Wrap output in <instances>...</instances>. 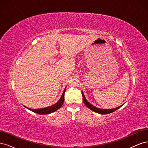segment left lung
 <instances>
[{"label":"left lung","mask_w":148,"mask_h":148,"mask_svg":"<svg viewBox=\"0 0 148 148\" xmlns=\"http://www.w3.org/2000/svg\"><path fill=\"white\" fill-rule=\"evenodd\" d=\"M82 96H83V102L84 103V104L86 105V106L87 107H88L89 109H90L91 110H92V111L95 112L96 113H98V114H110V113H112L113 112L115 111L116 110L119 109V108H120L121 107H122L123 105L122 106H120L119 107H115V108L114 109H100V108H97V107L94 106L93 105H92L91 104H90L86 99V97H85L84 94L83 92V91H82Z\"/></svg>","instance_id":"1"}]
</instances>
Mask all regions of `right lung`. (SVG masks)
Listing matches in <instances>:
<instances>
[{"mask_svg": "<svg viewBox=\"0 0 148 148\" xmlns=\"http://www.w3.org/2000/svg\"><path fill=\"white\" fill-rule=\"evenodd\" d=\"M65 91H66V87L64 89V91L63 92V94H62L61 97L59 100V101L56 102L55 104H53L51 106L45 107V108L38 109H32L28 108V107H26L25 106V107H26V108H27L28 109L33 112H35V113L40 114V115H45V114H49L51 113H52V112H55L57 110L59 109V108H60L63 105V103L64 102V95H65Z\"/></svg>", "mask_w": 148, "mask_h": 148, "instance_id": "right-lung-1", "label": "right lung"}]
</instances>
